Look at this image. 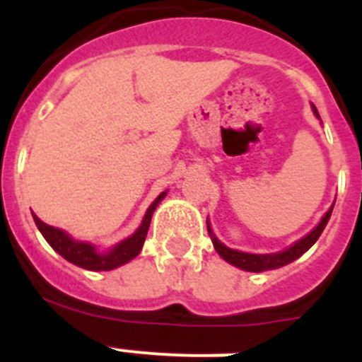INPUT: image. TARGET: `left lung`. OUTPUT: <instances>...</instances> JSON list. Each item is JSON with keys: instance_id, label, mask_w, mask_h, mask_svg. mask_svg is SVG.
Wrapping results in <instances>:
<instances>
[{"instance_id": "left-lung-1", "label": "left lung", "mask_w": 362, "mask_h": 362, "mask_svg": "<svg viewBox=\"0 0 362 362\" xmlns=\"http://www.w3.org/2000/svg\"><path fill=\"white\" fill-rule=\"evenodd\" d=\"M313 112H315V116H319L317 110H315V107H313ZM332 210H334V206H332V209L325 214V217L321 219V223H319V225L315 226V228H313L312 232L306 235V238H303L300 241H297L296 245L290 246L288 250L279 252V254L255 255V254H246V252L232 250V248H226V246L223 245L221 241H217V238L212 233L210 226H209V232H210V235H212L214 248L217 250V254L225 259V261H228L230 264H233V267L243 268V270H246V272L274 270V268H281V267H284V264H288V263H292V261H296L297 257H300V255L308 250L313 243L317 241L319 235H321L322 230H325L326 223L330 221Z\"/></svg>"}]
</instances>
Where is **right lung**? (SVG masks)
<instances>
[{
  "label": "right lung",
  "mask_w": 362,
  "mask_h": 362,
  "mask_svg": "<svg viewBox=\"0 0 362 362\" xmlns=\"http://www.w3.org/2000/svg\"><path fill=\"white\" fill-rule=\"evenodd\" d=\"M163 197H165V192L150 204V209L146 210L145 214V219H143V225L139 226V230L134 233L132 238L124 239L123 243L114 246V248H112L110 252H107V254H98L94 246L88 245V243L72 241L65 232L54 228V226L45 225L43 221H41L40 217L34 216V214H32V217H34V223H36V226L40 228V232L43 233V238L47 239L54 250L62 255V257H65L69 263L92 272H107L114 270V268L121 267V264L124 263H129L130 259H134L139 252H141L146 232H148L150 221H152V214Z\"/></svg>",
  "instance_id": "add662e5"
}]
</instances>
